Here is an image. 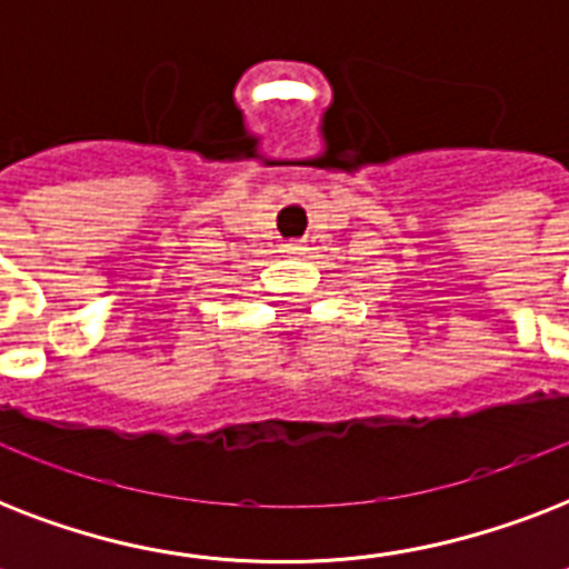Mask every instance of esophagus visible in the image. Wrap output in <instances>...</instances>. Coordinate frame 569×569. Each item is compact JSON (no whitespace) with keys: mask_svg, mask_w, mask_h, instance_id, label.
I'll list each match as a JSON object with an SVG mask.
<instances>
[{"mask_svg":"<svg viewBox=\"0 0 569 569\" xmlns=\"http://www.w3.org/2000/svg\"><path fill=\"white\" fill-rule=\"evenodd\" d=\"M301 250H303L301 241H289V244H286V253H301Z\"/></svg>","mask_w":569,"mask_h":569,"instance_id":"34e87169","label":"esophagus"}]
</instances>
